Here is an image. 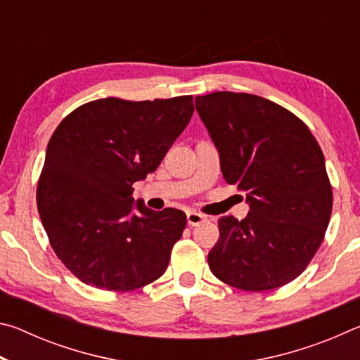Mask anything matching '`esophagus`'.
<instances>
[{
	"mask_svg": "<svg viewBox=\"0 0 360 360\" xmlns=\"http://www.w3.org/2000/svg\"><path fill=\"white\" fill-rule=\"evenodd\" d=\"M206 221V216L200 214V212H195V211H188L187 212V224L191 225V227H195V225H200L202 222Z\"/></svg>",
	"mask_w": 360,
	"mask_h": 360,
	"instance_id": "esophagus-1",
	"label": "esophagus"
}]
</instances>
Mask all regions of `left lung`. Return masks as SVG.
<instances>
[{
	"label": "left lung",
	"mask_w": 360,
	"mask_h": 360,
	"mask_svg": "<svg viewBox=\"0 0 360 360\" xmlns=\"http://www.w3.org/2000/svg\"><path fill=\"white\" fill-rule=\"evenodd\" d=\"M195 108L224 179L249 205L241 221L219 219L212 275L249 292L281 288L311 262L330 221L324 154L300 119L262 96L214 92L197 96Z\"/></svg>",
	"instance_id": "obj_1"
}]
</instances>
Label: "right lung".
I'll use <instances>...</instances> for the list:
<instances>
[{
  "instance_id": "1",
  "label": "right lung",
  "mask_w": 360,
  "mask_h": 360,
  "mask_svg": "<svg viewBox=\"0 0 360 360\" xmlns=\"http://www.w3.org/2000/svg\"><path fill=\"white\" fill-rule=\"evenodd\" d=\"M192 114L191 95L101 98L60 122L36 200L51 246L82 283L125 292L165 273L186 214L135 202L133 184L155 172Z\"/></svg>"
}]
</instances>
